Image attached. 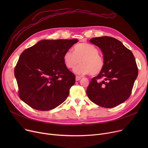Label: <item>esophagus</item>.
Masks as SVG:
<instances>
[{
  "mask_svg": "<svg viewBox=\"0 0 148 148\" xmlns=\"http://www.w3.org/2000/svg\"><path fill=\"white\" fill-rule=\"evenodd\" d=\"M82 79V77L80 76H76L75 77V80L76 81H79Z\"/></svg>",
  "mask_w": 148,
  "mask_h": 148,
  "instance_id": "1",
  "label": "esophagus"
}]
</instances>
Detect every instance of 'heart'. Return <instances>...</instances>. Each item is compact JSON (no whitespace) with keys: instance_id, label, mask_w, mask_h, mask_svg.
I'll return each instance as SVG.
<instances>
[{"instance_id":"b5f03b06","label":"heart","mask_w":148,"mask_h":148,"mask_svg":"<svg viewBox=\"0 0 148 148\" xmlns=\"http://www.w3.org/2000/svg\"><path fill=\"white\" fill-rule=\"evenodd\" d=\"M64 64L68 69H74L77 74L84 75L89 74L95 76L99 74L104 66V60L99 54V50L92 44L81 42L76 44L74 47V53L67 50L64 54Z\"/></svg>"}]
</instances>
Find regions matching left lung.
Segmentation results:
<instances>
[{
    "instance_id": "left-lung-1",
    "label": "left lung",
    "mask_w": 148,
    "mask_h": 148,
    "mask_svg": "<svg viewBox=\"0 0 148 148\" xmlns=\"http://www.w3.org/2000/svg\"><path fill=\"white\" fill-rule=\"evenodd\" d=\"M89 41L102 51L104 66L101 72L91 79L87 95L91 101L101 107L117 106L130 97L138 75L134 56L114 38L97 37Z\"/></svg>"
}]
</instances>
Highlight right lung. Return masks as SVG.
<instances>
[{
	"mask_svg": "<svg viewBox=\"0 0 148 148\" xmlns=\"http://www.w3.org/2000/svg\"><path fill=\"white\" fill-rule=\"evenodd\" d=\"M77 39L38 41L23 51L14 69L20 99L34 109L48 111L66 99L75 82L64 54Z\"/></svg>",
	"mask_w": 148,
	"mask_h": 148,
	"instance_id": "add662e5",
	"label": "right lung"
}]
</instances>
